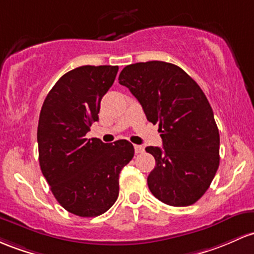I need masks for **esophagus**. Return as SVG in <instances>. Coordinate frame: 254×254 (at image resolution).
<instances>
[{"instance_id":"obj_1","label":"esophagus","mask_w":254,"mask_h":254,"mask_svg":"<svg viewBox=\"0 0 254 254\" xmlns=\"http://www.w3.org/2000/svg\"><path fill=\"white\" fill-rule=\"evenodd\" d=\"M133 148H135V153L136 154H138V153H142L144 150V148L142 146H138V144H135V146H133Z\"/></svg>"}]
</instances>
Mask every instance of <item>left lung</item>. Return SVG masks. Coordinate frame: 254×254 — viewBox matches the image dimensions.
<instances>
[{
    "mask_svg": "<svg viewBox=\"0 0 254 254\" xmlns=\"http://www.w3.org/2000/svg\"><path fill=\"white\" fill-rule=\"evenodd\" d=\"M118 80L161 132L163 148H146L155 159L147 178L149 190L166 205H193L219 166L218 127L204 91L182 68L165 61L125 66Z\"/></svg>",
    "mask_w": 254,
    "mask_h": 254,
    "instance_id": "8db88e82",
    "label": "left lung"
}]
</instances>
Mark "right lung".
I'll return each instance as SVG.
<instances>
[{
	"mask_svg": "<svg viewBox=\"0 0 254 254\" xmlns=\"http://www.w3.org/2000/svg\"><path fill=\"white\" fill-rule=\"evenodd\" d=\"M118 66H80L55 83L44 100L37 129L42 174L68 212L96 217L118 199L119 174L133 157L127 140L104 143L86 138L99 121L100 102Z\"/></svg>",
	"mask_w": 254,
	"mask_h": 254,
	"instance_id": "obj_1",
	"label": "right lung"
}]
</instances>
